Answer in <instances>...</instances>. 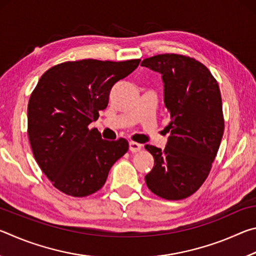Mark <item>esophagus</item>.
<instances>
[{
	"mask_svg": "<svg viewBox=\"0 0 256 256\" xmlns=\"http://www.w3.org/2000/svg\"><path fill=\"white\" fill-rule=\"evenodd\" d=\"M142 148V146L140 144H136V142H133L131 141L130 142V151H132V152H138V151H140Z\"/></svg>",
	"mask_w": 256,
	"mask_h": 256,
	"instance_id": "34e87169",
	"label": "esophagus"
}]
</instances>
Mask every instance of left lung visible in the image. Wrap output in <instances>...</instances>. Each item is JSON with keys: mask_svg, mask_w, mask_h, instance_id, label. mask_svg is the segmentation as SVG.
Segmentation results:
<instances>
[{"mask_svg": "<svg viewBox=\"0 0 256 256\" xmlns=\"http://www.w3.org/2000/svg\"><path fill=\"white\" fill-rule=\"evenodd\" d=\"M141 66L162 74L172 120L164 149L146 146L154 158L146 183L156 196L182 200L204 183L222 142L224 122L218 82L206 66L185 55H156Z\"/></svg>", "mask_w": 256, "mask_h": 256, "instance_id": "1", "label": "left lung"}]
</instances>
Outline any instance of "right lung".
Segmentation results:
<instances>
[{
	"label": "right lung",
	"mask_w": 256,
	"mask_h": 256,
	"mask_svg": "<svg viewBox=\"0 0 256 256\" xmlns=\"http://www.w3.org/2000/svg\"><path fill=\"white\" fill-rule=\"evenodd\" d=\"M140 60L64 62L38 81L28 102L29 142L40 170L60 192L76 198L97 192L128 150L125 138L104 140L88 126L107 107L112 86Z\"/></svg>",
	"instance_id": "right-lung-1"
}]
</instances>
